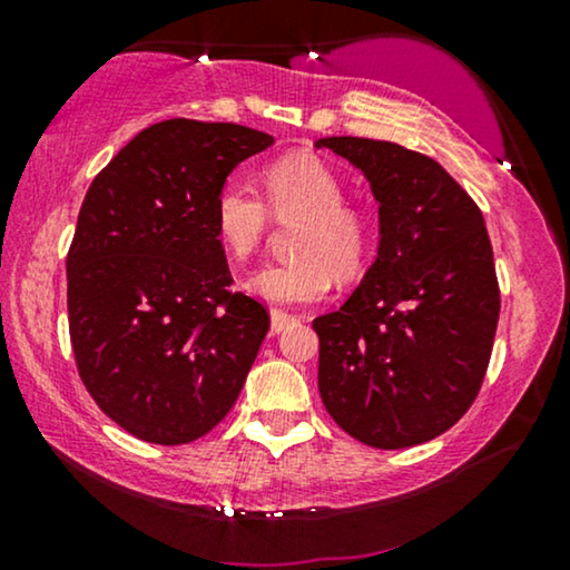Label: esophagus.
Wrapping results in <instances>:
<instances>
[{
  "label": "esophagus",
  "instance_id": "esophagus-1",
  "mask_svg": "<svg viewBox=\"0 0 570 570\" xmlns=\"http://www.w3.org/2000/svg\"><path fill=\"white\" fill-rule=\"evenodd\" d=\"M291 324H295L293 314H287V311H279V308L272 311V332L279 334L283 330H287Z\"/></svg>",
  "mask_w": 570,
  "mask_h": 570
}]
</instances>
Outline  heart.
I'll return each mask as SVG.
<instances>
[{
  "mask_svg": "<svg viewBox=\"0 0 570 570\" xmlns=\"http://www.w3.org/2000/svg\"><path fill=\"white\" fill-rule=\"evenodd\" d=\"M262 197L240 181H225L213 199V228L233 259H246L262 246L269 215L295 220V262L264 264L244 279L256 298L275 306H301L326 298L334 272L342 279L363 275L373 252L368 209L345 199V184L330 163L308 153L285 155L262 170Z\"/></svg>",
  "mask_w": 570,
  "mask_h": 570,
  "instance_id": "1",
  "label": "heart"
}]
</instances>
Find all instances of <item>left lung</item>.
I'll return each instance as SVG.
<instances>
[{
  "label": "left lung",
  "mask_w": 570,
  "mask_h": 570,
  "mask_svg": "<svg viewBox=\"0 0 570 570\" xmlns=\"http://www.w3.org/2000/svg\"><path fill=\"white\" fill-rule=\"evenodd\" d=\"M379 202V256L342 308L314 318L318 394L342 431L407 449L449 431L478 396L501 291L474 199L396 142L326 137Z\"/></svg>",
  "instance_id": "obj_1"
}]
</instances>
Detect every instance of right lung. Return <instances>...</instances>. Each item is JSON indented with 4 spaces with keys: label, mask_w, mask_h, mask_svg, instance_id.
<instances>
[{
    "label": "right lung",
    "mask_w": 570,
    "mask_h": 570,
    "mask_svg": "<svg viewBox=\"0 0 570 570\" xmlns=\"http://www.w3.org/2000/svg\"><path fill=\"white\" fill-rule=\"evenodd\" d=\"M272 142L240 124L168 119L85 194L67 254L69 340L85 389L139 441H197L244 389L269 314L230 291L213 199Z\"/></svg>",
    "instance_id": "obj_1"
}]
</instances>
